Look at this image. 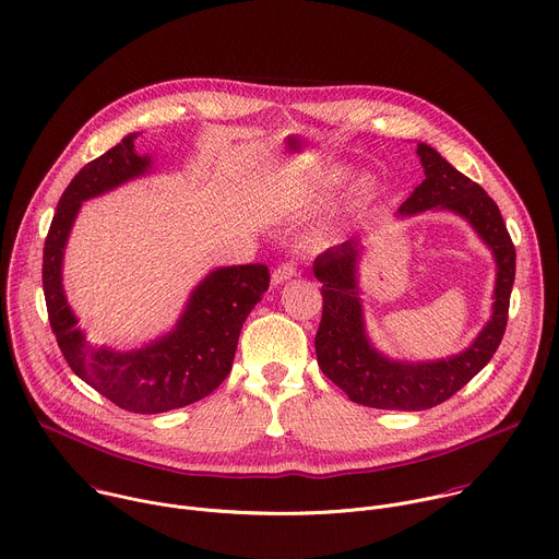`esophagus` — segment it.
I'll use <instances>...</instances> for the list:
<instances>
[{
    "label": "esophagus",
    "instance_id": "1",
    "mask_svg": "<svg viewBox=\"0 0 559 559\" xmlns=\"http://www.w3.org/2000/svg\"><path fill=\"white\" fill-rule=\"evenodd\" d=\"M296 276V265L294 263H283L272 272V285H283Z\"/></svg>",
    "mask_w": 559,
    "mask_h": 559
}]
</instances>
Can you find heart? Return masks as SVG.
<instances>
[{"label": "heart", "instance_id": "1", "mask_svg": "<svg viewBox=\"0 0 559 559\" xmlns=\"http://www.w3.org/2000/svg\"><path fill=\"white\" fill-rule=\"evenodd\" d=\"M346 170L344 168H333V170H329V173H324L311 189L307 191V198L309 200H322V198H326V195H331L333 191H337L340 186L346 181Z\"/></svg>", "mask_w": 559, "mask_h": 559}]
</instances>
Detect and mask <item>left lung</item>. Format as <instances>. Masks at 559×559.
Instances as JSON below:
<instances>
[{"instance_id": "left-lung-1", "label": "left lung", "mask_w": 559, "mask_h": 559, "mask_svg": "<svg viewBox=\"0 0 559 559\" xmlns=\"http://www.w3.org/2000/svg\"><path fill=\"white\" fill-rule=\"evenodd\" d=\"M417 155L426 177L402 204L397 217L435 211L465 219L491 250L493 302L489 320L463 350L437 359H397L376 346L366 329L359 287L364 239L355 237L322 252L313 261V274L322 283V320L316 333L318 366L350 402L380 411L435 408L485 368L504 335L515 278V250L496 202L430 144L417 142Z\"/></svg>"}]
</instances>
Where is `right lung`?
I'll return each mask as SVG.
<instances>
[{"label": "right lung", "instance_id": "right-lung-1", "mask_svg": "<svg viewBox=\"0 0 559 559\" xmlns=\"http://www.w3.org/2000/svg\"><path fill=\"white\" fill-rule=\"evenodd\" d=\"M124 135L85 164L59 200L44 248V294L59 348L74 373L116 406L157 415L209 397L230 373L241 326L270 287L261 263L211 270L189 294L175 324L162 335L131 346H94L63 287V259L83 202L155 173L153 155H140Z\"/></svg>", "mask_w": 559, "mask_h": 559}]
</instances>
